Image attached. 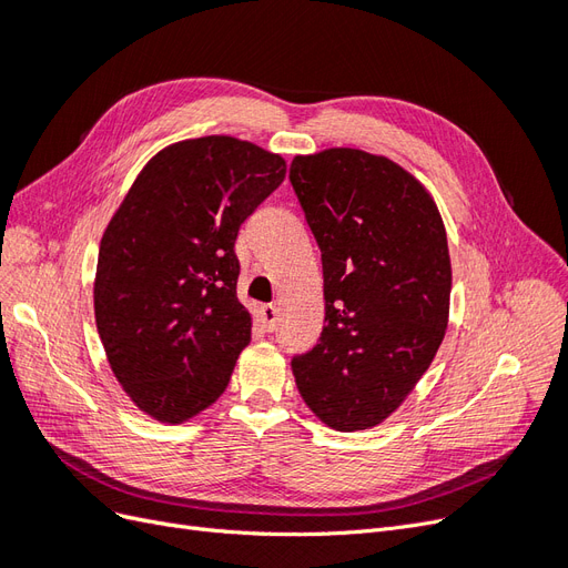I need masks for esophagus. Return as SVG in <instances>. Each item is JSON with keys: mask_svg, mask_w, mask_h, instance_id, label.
<instances>
[{"mask_svg": "<svg viewBox=\"0 0 568 568\" xmlns=\"http://www.w3.org/2000/svg\"><path fill=\"white\" fill-rule=\"evenodd\" d=\"M261 322L267 332H274V326L280 322V311L277 305H263L261 307Z\"/></svg>", "mask_w": 568, "mask_h": 568, "instance_id": "1", "label": "esophagus"}]
</instances>
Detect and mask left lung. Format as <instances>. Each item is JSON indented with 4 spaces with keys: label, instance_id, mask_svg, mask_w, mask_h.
Instances as JSON below:
<instances>
[{
    "label": "left lung",
    "instance_id": "left-lung-1",
    "mask_svg": "<svg viewBox=\"0 0 568 568\" xmlns=\"http://www.w3.org/2000/svg\"><path fill=\"white\" fill-rule=\"evenodd\" d=\"M288 180L322 251L326 322L291 369L317 419L365 432L403 405L448 329L443 217L415 175L363 149L296 156Z\"/></svg>",
    "mask_w": 568,
    "mask_h": 568
}]
</instances>
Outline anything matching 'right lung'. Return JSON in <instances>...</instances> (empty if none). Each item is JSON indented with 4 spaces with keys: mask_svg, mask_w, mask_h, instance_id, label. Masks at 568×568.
<instances>
[{
    "mask_svg": "<svg viewBox=\"0 0 568 568\" xmlns=\"http://www.w3.org/2000/svg\"><path fill=\"white\" fill-rule=\"evenodd\" d=\"M286 175L280 153L227 134L161 149L101 236L94 320L144 415L182 424L225 393L253 317L236 298L242 222Z\"/></svg>",
    "mask_w": 568,
    "mask_h": 568,
    "instance_id": "1",
    "label": "right lung"
}]
</instances>
